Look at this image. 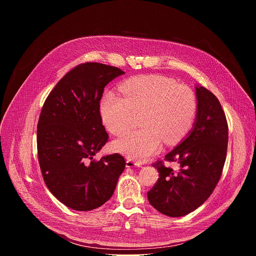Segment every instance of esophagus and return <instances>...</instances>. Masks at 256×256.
Masks as SVG:
<instances>
[{
	"label": "esophagus",
	"instance_id": "obj_1",
	"mask_svg": "<svg viewBox=\"0 0 256 256\" xmlns=\"http://www.w3.org/2000/svg\"><path fill=\"white\" fill-rule=\"evenodd\" d=\"M142 164L138 163V162H136V161H132V160H126V167L128 168H134V167H140Z\"/></svg>",
	"mask_w": 256,
	"mask_h": 256
}]
</instances>
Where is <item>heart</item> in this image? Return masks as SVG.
<instances>
[{
    "mask_svg": "<svg viewBox=\"0 0 256 256\" xmlns=\"http://www.w3.org/2000/svg\"><path fill=\"white\" fill-rule=\"evenodd\" d=\"M122 97L112 91L105 92L99 112L105 128L118 136L142 114L140 130L124 134L114 142V149L128 158L146 161L160 151L163 140L175 144L192 128L198 101L194 93L172 79L147 75L132 78L120 86Z\"/></svg>",
    "mask_w": 256,
    "mask_h": 256,
    "instance_id": "heart-1",
    "label": "heart"
}]
</instances>
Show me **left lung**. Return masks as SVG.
Instances as JSON below:
<instances>
[{"label": "left lung", "instance_id": "obj_1", "mask_svg": "<svg viewBox=\"0 0 256 256\" xmlns=\"http://www.w3.org/2000/svg\"><path fill=\"white\" fill-rule=\"evenodd\" d=\"M196 118L192 130L165 160L176 162L178 171L163 161L153 164L159 178L148 192L158 212L168 216H186L202 206L221 178L227 155L228 124L220 101L208 89L196 87Z\"/></svg>", "mask_w": 256, "mask_h": 256}]
</instances>
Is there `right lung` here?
<instances>
[{
	"label": "right lung",
	"mask_w": 256,
	"mask_h": 256,
	"mask_svg": "<svg viewBox=\"0 0 256 256\" xmlns=\"http://www.w3.org/2000/svg\"><path fill=\"white\" fill-rule=\"evenodd\" d=\"M124 72L99 62L81 64L48 94L38 124V154L50 192L64 206L91 210L110 198L124 158L116 153L94 156L108 134L99 112L104 87Z\"/></svg>",
	"instance_id": "obj_1"
}]
</instances>
